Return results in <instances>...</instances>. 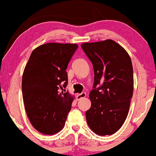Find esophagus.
<instances>
[{"mask_svg": "<svg viewBox=\"0 0 156 156\" xmlns=\"http://www.w3.org/2000/svg\"><path fill=\"white\" fill-rule=\"evenodd\" d=\"M86 94L85 92H82L81 94H77V100H79V99H82V98H84V97H86Z\"/></svg>", "mask_w": 156, "mask_h": 156, "instance_id": "1", "label": "esophagus"}]
</instances>
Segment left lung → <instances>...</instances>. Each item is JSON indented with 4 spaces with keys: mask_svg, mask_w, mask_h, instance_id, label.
Masks as SVG:
<instances>
[{
    "mask_svg": "<svg viewBox=\"0 0 156 156\" xmlns=\"http://www.w3.org/2000/svg\"><path fill=\"white\" fill-rule=\"evenodd\" d=\"M80 46L94 71L86 121L95 134L111 135L119 130L128 115L134 91L132 60L121 45L110 39ZM97 85L101 86L97 88Z\"/></svg>",
    "mask_w": 156,
    "mask_h": 156,
    "instance_id": "1",
    "label": "left lung"
}]
</instances>
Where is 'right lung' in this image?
I'll list each match as a JSON object with an SVG mask.
<instances>
[{"label": "right lung", "instance_id": "1", "mask_svg": "<svg viewBox=\"0 0 156 156\" xmlns=\"http://www.w3.org/2000/svg\"><path fill=\"white\" fill-rule=\"evenodd\" d=\"M77 48L76 44H42L33 51L24 67V109L32 126L41 134H55L65 126L74 97L63 92V88L67 84V65Z\"/></svg>", "mask_w": 156, "mask_h": 156}]
</instances>
